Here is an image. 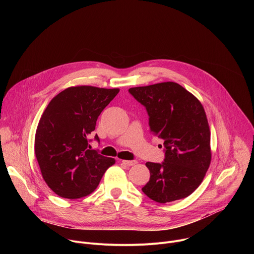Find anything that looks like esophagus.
Instances as JSON below:
<instances>
[{
    "label": "esophagus",
    "instance_id": "1",
    "mask_svg": "<svg viewBox=\"0 0 254 254\" xmlns=\"http://www.w3.org/2000/svg\"><path fill=\"white\" fill-rule=\"evenodd\" d=\"M123 163H124L125 165H127V166H129V167H130V166L135 165L137 162H136V161H126V160H125V161H123Z\"/></svg>",
    "mask_w": 254,
    "mask_h": 254
}]
</instances>
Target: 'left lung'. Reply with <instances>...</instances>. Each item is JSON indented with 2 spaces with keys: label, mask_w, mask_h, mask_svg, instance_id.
Here are the masks:
<instances>
[{
  "label": "left lung",
  "mask_w": 254,
  "mask_h": 254,
  "mask_svg": "<svg viewBox=\"0 0 254 254\" xmlns=\"http://www.w3.org/2000/svg\"><path fill=\"white\" fill-rule=\"evenodd\" d=\"M148 112L150 131L163 138L165 160L146 163L150 181L141 188L150 199L168 203L191 195L211 163L210 128L196 96L176 82L128 89Z\"/></svg>",
  "instance_id": "obj_1"
}]
</instances>
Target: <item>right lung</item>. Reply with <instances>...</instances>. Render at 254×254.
I'll return each mask as SVG.
<instances>
[{
    "label": "right lung",
    "mask_w": 254,
    "mask_h": 254,
    "mask_svg": "<svg viewBox=\"0 0 254 254\" xmlns=\"http://www.w3.org/2000/svg\"><path fill=\"white\" fill-rule=\"evenodd\" d=\"M88 85L72 86L51 99L35 134V155L42 177L58 196L78 199L92 193L113 158L88 149V136L105 106L119 93ZM95 139L99 140L97 134Z\"/></svg>",
    "instance_id": "right-lung-1"
}]
</instances>
